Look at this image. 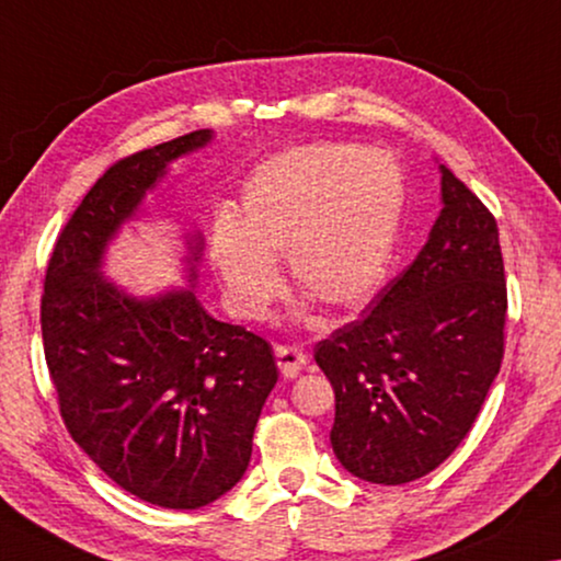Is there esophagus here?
Wrapping results in <instances>:
<instances>
[{
	"label": "esophagus",
	"instance_id": "obj_1",
	"mask_svg": "<svg viewBox=\"0 0 561 561\" xmlns=\"http://www.w3.org/2000/svg\"><path fill=\"white\" fill-rule=\"evenodd\" d=\"M275 358H278V368L286 378H296L306 366V351L298 346H275Z\"/></svg>",
	"mask_w": 561,
	"mask_h": 561
}]
</instances>
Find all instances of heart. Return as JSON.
<instances>
[{
    "mask_svg": "<svg viewBox=\"0 0 561 561\" xmlns=\"http://www.w3.org/2000/svg\"><path fill=\"white\" fill-rule=\"evenodd\" d=\"M403 175L383 150L308 142L261 162L220 213L210 261L230 308L261 318L288 275L331 310L364 306L383 283L403 213Z\"/></svg>",
    "mask_w": 561,
    "mask_h": 561,
    "instance_id": "b5f03b06",
    "label": "heart"
}]
</instances>
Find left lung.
<instances>
[{
	"instance_id": "8db88e82",
	"label": "left lung",
	"mask_w": 561,
	"mask_h": 561,
	"mask_svg": "<svg viewBox=\"0 0 561 561\" xmlns=\"http://www.w3.org/2000/svg\"><path fill=\"white\" fill-rule=\"evenodd\" d=\"M438 172L442 213L424 248L313 351L335 391V459L370 484H407L449 459L504 356L496 220L442 162Z\"/></svg>"
}]
</instances>
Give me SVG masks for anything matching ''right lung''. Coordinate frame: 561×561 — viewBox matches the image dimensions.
Instances as JSON below:
<instances>
[{
  "mask_svg": "<svg viewBox=\"0 0 561 561\" xmlns=\"http://www.w3.org/2000/svg\"><path fill=\"white\" fill-rule=\"evenodd\" d=\"M213 140L195 130L115 162L59 236L42 296L45 358L72 438L117 486L165 510H201L243 479L278 381L268 341L197 300L195 222L180 236L185 286L135 296L105 275L110 245L148 215L172 162Z\"/></svg>",
  "mask_w": 561,
  "mask_h": 561,
  "instance_id": "1",
  "label": "right lung"
}]
</instances>
